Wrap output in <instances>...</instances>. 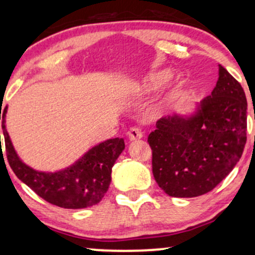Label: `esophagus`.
<instances>
[{
    "instance_id": "obj_1",
    "label": "esophagus",
    "mask_w": 255,
    "mask_h": 255,
    "mask_svg": "<svg viewBox=\"0 0 255 255\" xmlns=\"http://www.w3.org/2000/svg\"><path fill=\"white\" fill-rule=\"evenodd\" d=\"M128 137H129L130 141H134V140L141 139L142 137V130L140 129L139 127H131L129 130H128Z\"/></svg>"
}]
</instances>
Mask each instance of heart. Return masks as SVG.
Returning a JSON list of instances; mask_svg holds the SVG:
<instances>
[{
	"label": "heart",
	"mask_w": 255,
	"mask_h": 255,
	"mask_svg": "<svg viewBox=\"0 0 255 255\" xmlns=\"http://www.w3.org/2000/svg\"><path fill=\"white\" fill-rule=\"evenodd\" d=\"M170 78H171L170 71H162V72L154 73V74L148 75V77L145 79L144 83H142V89L145 90L158 89V87L162 86V85L166 83Z\"/></svg>",
	"instance_id": "b5f03b06"
}]
</instances>
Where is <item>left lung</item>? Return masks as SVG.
Segmentation results:
<instances>
[{"label":"left lung","mask_w":255,"mask_h":255,"mask_svg":"<svg viewBox=\"0 0 255 255\" xmlns=\"http://www.w3.org/2000/svg\"><path fill=\"white\" fill-rule=\"evenodd\" d=\"M247 141V101L242 86L224 67L211 96L191 119L164 116L148 135L152 172L175 198L211 192L242 156Z\"/></svg>","instance_id":"left-lung-1"}]
</instances>
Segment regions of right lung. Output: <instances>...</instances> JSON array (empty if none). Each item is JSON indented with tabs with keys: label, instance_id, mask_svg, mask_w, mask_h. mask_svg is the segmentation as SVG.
<instances>
[{
	"label": "right lung",
	"instance_id": "add662e5",
	"mask_svg": "<svg viewBox=\"0 0 255 255\" xmlns=\"http://www.w3.org/2000/svg\"><path fill=\"white\" fill-rule=\"evenodd\" d=\"M5 113L7 107L0 113L5 153L11 170L19 180L27 184L45 201L63 209H85L102 200L110 186L111 169L121 152L125 150L124 139L115 137L95 146L66 170L57 172L36 171L24 164L14 151L5 129Z\"/></svg>",
	"mask_w": 255,
	"mask_h": 255
}]
</instances>
